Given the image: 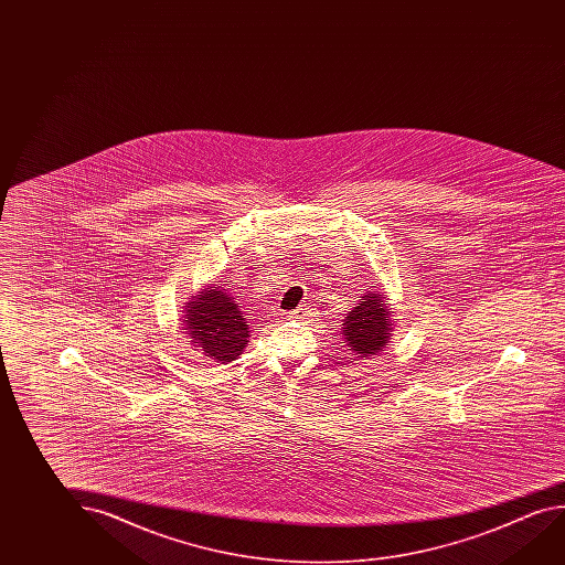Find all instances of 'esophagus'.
I'll list each match as a JSON object with an SVG mask.
<instances>
[{
    "instance_id": "esophagus-1",
    "label": "esophagus",
    "mask_w": 565,
    "mask_h": 565,
    "mask_svg": "<svg viewBox=\"0 0 565 565\" xmlns=\"http://www.w3.org/2000/svg\"><path fill=\"white\" fill-rule=\"evenodd\" d=\"M289 317L296 319V321H307V319H311V309L309 307H297L296 311L289 313Z\"/></svg>"
}]
</instances>
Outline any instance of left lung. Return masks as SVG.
<instances>
[{
	"instance_id": "1",
	"label": "left lung",
	"mask_w": 565,
	"mask_h": 565,
	"mask_svg": "<svg viewBox=\"0 0 565 565\" xmlns=\"http://www.w3.org/2000/svg\"><path fill=\"white\" fill-rule=\"evenodd\" d=\"M388 303L379 294L364 296L361 303L352 309L344 319V339L349 342V351L354 352V359H366L371 354H380L390 339Z\"/></svg>"
}]
</instances>
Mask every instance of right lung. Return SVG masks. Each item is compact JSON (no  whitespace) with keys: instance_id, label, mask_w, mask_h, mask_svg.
Segmentation results:
<instances>
[{"instance_id":"1","label":"right lung","mask_w":565,"mask_h":565,"mask_svg":"<svg viewBox=\"0 0 565 565\" xmlns=\"http://www.w3.org/2000/svg\"><path fill=\"white\" fill-rule=\"evenodd\" d=\"M186 334L204 356L231 362L248 344V324L241 306L224 289L206 287L201 297L186 303Z\"/></svg>"}]
</instances>
